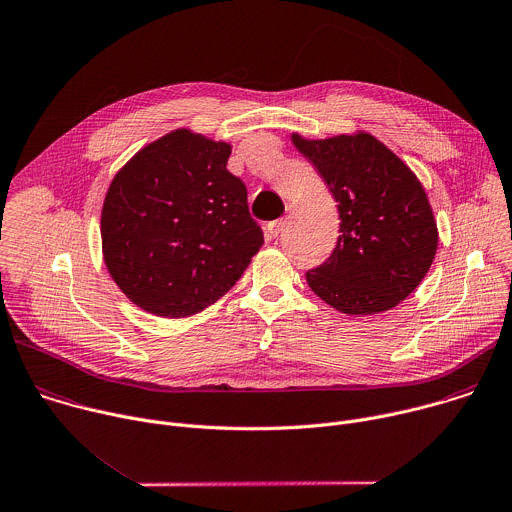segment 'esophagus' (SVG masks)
Returning a JSON list of instances; mask_svg holds the SVG:
<instances>
[{"label": "esophagus", "mask_w": 512, "mask_h": 512, "mask_svg": "<svg viewBox=\"0 0 512 512\" xmlns=\"http://www.w3.org/2000/svg\"><path fill=\"white\" fill-rule=\"evenodd\" d=\"M283 227H285V219L273 221V223H269V225H267V235H269L271 239H275V237H279V233L283 231Z\"/></svg>", "instance_id": "obj_1"}]
</instances>
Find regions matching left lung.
I'll list each match as a JSON object with an SVG mask.
<instances>
[{"mask_svg":"<svg viewBox=\"0 0 512 512\" xmlns=\"http://www.w3.org/2000/svg\"><path fill=\"white\" fill-rule=\"evenodd\" d=\"M337 203L339 237L331 257L307 271L311 291L346 315L396 307L426 277L438 227L414 170L364 130L329 138L291 132Z\"/></svg>","mask_w":512,"mask_h":512,"instance_id":"obj_1","label":"left lung"}]
</instances>
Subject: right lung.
<instances>
[{
  "label": "right lung",
  "instance_id": "obj_1",
  "mask_svg": "<svg viewBox=\"0 0 512 512\" xmlns=\"http://www.w3.org/2000/svg\"><path fill=\"white\" fill-rule=\"evenodd\" d=\"M231 144L191 128L142 146L102 205L104 265L140 309L168 319L219 301L263 245L247 189L227 170Z\"/></svg>",
  "mask_w": 512,
  "mask_h": 512
}]
</instances>
